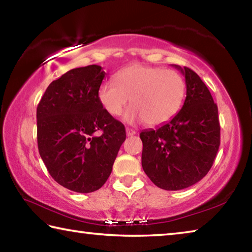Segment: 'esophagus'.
<instances>
[{
    "label": "esophagus",
    "instance_id": "1",
    "mask_svg": "<svg viewBox=\"0 0 252 252\" xmlns=\"http://www.w3.org/2000/svg\"><path fill=\"white\" fill-rule=\"evenodd\" d=\"M135 133H136V132L134 130L130 129V127H126V135L127 136H132V135H134Z\"/></svg>",
    "mask_w": 252,
    "mask_h": 252
}]
</instances>
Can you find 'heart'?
Returning <instances> with one entry per match:
<instances>
[{
  "mask_svg": "<svg viewBox=\"0 0 252 252\" xmlns=\"http://www.w3.org/2000/svg\"><path fill=\"white\" fill-rule=\"evenodd\" d=\"M114 80L101 84L97 97L112 117L120 116L131 97L133 106L125 116L127 122L164 125L177 116L185 100V79L173 70L133 63L119 71Z\"/></svg>",
  "mask_w": 252,
  "mask_h": 252,
  "instance_id": "1",
  "label": "heart"
}]
</instances>
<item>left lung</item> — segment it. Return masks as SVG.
Masks as SVG:
<instances>
[{
  "label": "left lung",
  "mask_w": 252,
  "mask_h": 252,
  "mask_svg": "<svg viewBox=\"0 0 252 252\" xmlns=\"http://www.w3.org/2000/svg\"><path fill=\"white\" fill-rule=\"evenodd\" d=\"M185 75L187 96L181 110L157 129L143 130L142 168L157 187L181 190L211 169L220 146L218 106L200 76L172 64Z\"/></svg>",
  "instance_id": "8db88e82"
}]
</instances>
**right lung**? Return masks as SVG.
Instances as JSON below:
<instances>
[{"mask_svg": "<svg viewBox=\"0 0 252 252\" xmlns=\"http://www.w3.org/2000/svg\"><path fill=\"white\" fill-rule=\"evenodd\" d=\"M104 76L95 64L67 71L49 85L36 109L42 160L51 177L74 192L104 185L126 140L125 126L97 97Z\"/></svg>", "mask_w": 252, "mask_h": 252, "instance_id": "right-lung-1", "label": "right lung"}]
</instances>
